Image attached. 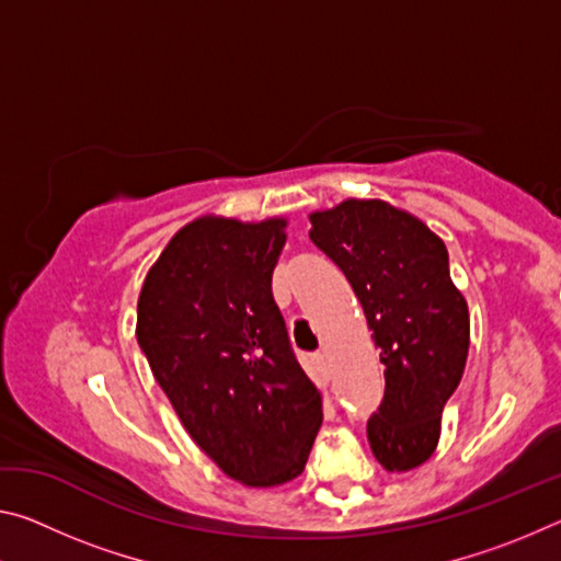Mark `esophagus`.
Instances as JSON below:
<instances>
[{"instance_id": "1", "label": "esophagus", "mask_w": 561, "mask_h": 561, "mask_svg": "<svg viewBox=\"0 0 561 561\" xmlns=\"http://www.w3.org/2000/svg\"><path fill=\"white\" fill-rule=\"evenodd\" d=\"M317 358H319V360H324V358H327V351H319Z\"/></svg>"}]
</instances>
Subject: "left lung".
Here are the masks:
<instances>
[{
	"label": "left lung",
	"instance_id": "1",
	"mask_svg": "<svg viewBox=\"0 0 561 561\" xmlns=\"http://www.w3.org/2000/svg\"><path fill=\"white\" fill-rule=\"evenodd\" d=\"M309 222L311 242L346 274L381 348L386 391L368 417V443L388 472L413 470L438 445L443 408L468 360V301L450 279L448 250L383 201H344Z\"/></svg>",
	"mask_w": 561,
	"mask_h": 561
}]
</instances>
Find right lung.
<instances>
[{"label": "right lung", "mask_w": 561, "mask_h": 561, "mask_svg": "<svg viewBox=\"0 0 561 561\" xmlns=\"http://www.w3.org/2000/svg\"><path fill=\"white\" fill-rule=\"evenodd\" d=\"M284 227L201 217L168 242L138 297V344L190 438L252 488L301 474L324 417L272 297Z\"/></svg>", "instance_id": "right-lung-1"}]
</instances>
